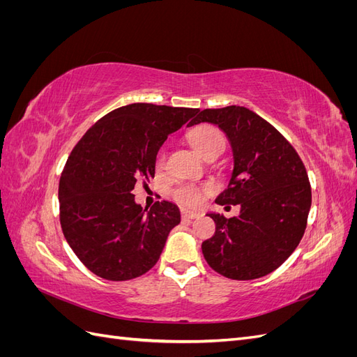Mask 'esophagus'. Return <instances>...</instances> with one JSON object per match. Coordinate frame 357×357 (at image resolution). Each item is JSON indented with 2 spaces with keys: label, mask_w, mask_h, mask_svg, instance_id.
I'll use <instances>...</instances> for the list:
<instances>
[{
  "label": "esophagus",
  "mask_w": 357,
  "mask_h": 357,
  "mask_svg": "<svg viewBox=\"0 0 357 357\" xmlns=\"http://www.w3.org/2000/svg\"><path fill=\"white\" fill-rule=\"evenodd\" d=\"M198 218H199L198 213L188 211V210H183V211H181V219H183V220H193V219H198Z\"/></svg>",
  "instance_id": "34e87169"
}]
</instances>
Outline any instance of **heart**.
<instances>
[{
	"label": "heart",
	"instance_id": "obj_1",
	"mask_svg": "<svg viewBox=\"0 0 357 357\" xmlns=\"http://www.w3.org/2000/svg\"><path fill=\"white\" fill-rule=\"evenodd\" d=\"M189 142L197 150L199 155L204 158L213 153L220 152L225 149V135L219 128L213 125H201L193 129L189 135ZM167 152L165 149H160L156 155V167L162 168L165 165ZM213 188L210 185H192V183H183V185L172 189L171 197L176 202H178L183 207L195 208L202 204L204 198L210 195Z\"/></svg>",
	"mask_w": 357,
	"mask_h": 357
}]
</instances>
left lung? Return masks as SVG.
Returning <instances> with one entry per match:
<instances>
[{"mask_svg": "<svg viewBox=\"0 0 357 357\" xmlns=\"http://www.w3.org/2000/svg\"><path fill=\"white\" fill-rule=\"evenodd\" d=\"M218 125L234 150V174L219 205H241L240 215L208 214L215 234L202 243L205 261L232 280L273 273L304 236L311 186L304 162L277 129L240 105L205 109L189 126Z\"/></svg>", "mask_w": 357, "mask_h": 357, "instance_id": "left-lung-1", "label": "left lung"}]
</instances>
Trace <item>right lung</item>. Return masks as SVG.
<instances>
[{"mask_svg": "<svg viewBox=\"0 0 357 357\" xmlns=\"http://www.w3.org/2000/svg\"><path fill=\"white\" fill-rule=\"evenodd\" d=\"M199 109L137 102L92 125L74 146L59 181V220L80 262L112 282L146 274L159 261L180 210L168 201L149 211L132 190L155 177L156 155Z\"/></svg>", "mask_w": 357, "mask_h": 357, "instance_id": "obj_1", "label": "right lung"}]
</instances>
